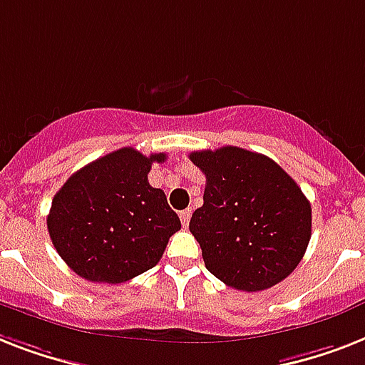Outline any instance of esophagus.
Segmentation results:
<instances>
[{
	"instance_id": "esophagus-1",
	"label": "esophagus",
	"mask_w": 365,
	"mask_h": 365,
	"mask_svg": "<svg viewBox=\"0 0 365 365\" xmlns=\"http://www.w3.org/2000/svg\"><path fill=\"white\" fill-rule=\"evenodd\" d=\"M180 221H182L183 227H187L189 221H191V210H183V212H180Z\"/></svg>"
}]
</instances>
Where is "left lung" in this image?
<instances>
[{
  "mask_svg": "<svg viewBox=\"0 0 365 365\" xmlns=\"http://www.w3.org/2000/svg\"><path fill=\"white\" fill-rule=\"evenodd\" d=\"M206 176L204 204L189 230L210 274L232 289L277 285L311 238V204L298 183L262 153L236 146L189 155Z\"/></svg>",
  "mask_w": 365,
  "mask_h": 365,
  "instance_id": "obj_1",
  "label": "left lung"
}]
</instances>
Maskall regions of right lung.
<instances>
[{
    "instance_id": "right-lung-1",
    "label": "right lung",
    "mask_w": 365,
    "mask_h": 365,
    "mask_svg": "<svg viewBox=\"0 0 365 365\" xmlns=\"http://www.w3.org/2000/svg\"><path fill=\"white\" fill-rule=\"evenodd\" d=\"M121 148L76 170L52 198L50 240L75 274L93 283H125L159 262L168 238L182 229L161 189L148 182L152 163Z\"/></svg>"
}]
</instances>
